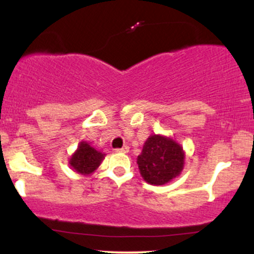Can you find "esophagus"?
<instances>
[{"instance_id": "esophagus-1", "label": "esophagus", "mask_w": 254, "mask_h": 254, "mask_svg": "<svg viewBox=\"0 0 254 254\" xmlns=\"http://www.w3.org/2000/svg\"><path fill=\"white\" fill-rule=\"evenodd\" d=\"M116 151H117V153H127V151H129V147H127V145H124V147L122 148H117Z\"/></svg>"}]
</instances>
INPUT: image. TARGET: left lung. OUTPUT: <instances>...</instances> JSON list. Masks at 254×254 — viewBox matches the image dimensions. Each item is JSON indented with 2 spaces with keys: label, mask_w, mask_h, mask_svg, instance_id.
Wrapping results in <instances>:
<instances>
[{
  "label": "left lung",
  "mask_w": 254,
  "mask_h": 254,
  "mask_svg": "<svg viewBox=\"0 0 254 254\" xmlns=\"http://www.w3.org/2000/svg\"><path fill=\"white\" fill-rule=\"evenodd\" d=\"M183 147L170 137L151 135L148 137L137 156L139 173L148 184L165 185L179 176L184 168Z\"/></svg>",
  "instance_id": "left-lung-1"
}]
</instances>
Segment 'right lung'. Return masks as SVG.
Wrapping results in <instances>:
<instances>
[{"mask_svg": "<svg viewBox=\"0 0 254 254\" xmlns=\"http://www.w3.org/2000/svg\"><path fill=\"white\" fill-rule=\"evenodd\" d=\"M104 159V153L93 148L87 142L82 141L78 144L76 151L71 155L70 160H69V165L77 173L88 176V174H92L93 172L97 170Z\"/></svg>", "mask_w": 254, "mask_h": 254, "instance_id": "right-lung-1", "label": "right lung"}]
</instances>
